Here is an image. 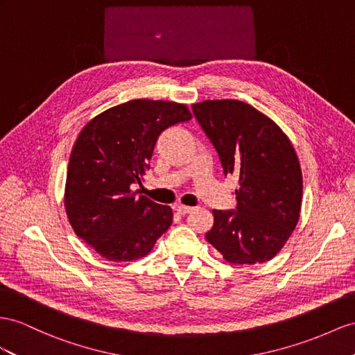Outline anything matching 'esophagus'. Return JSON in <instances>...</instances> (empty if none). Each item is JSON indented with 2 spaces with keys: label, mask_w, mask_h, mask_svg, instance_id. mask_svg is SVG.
Listing matches in <instances>:
<instances>
[{
  "label": "esophagus",
  "mask_w": 355,
  "mask_h": 355,
  "mask_svg": "<svg viewBox=\"0 0 355 355\" xmlns=\"http://www.w3.org/2000/svg\"><path fill=\"white\" fill-rule=\"evenodd\" d=\"M192 210H193L192 207H187V205H177V211H178L180 214H187V213H190Z\"/></svg>",
  "instance_id": "1"
}]
</instances>
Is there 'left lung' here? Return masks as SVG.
I'll use <instances>...</instances> for the list:
<instances>
[{
	"label": "left lung",
	"mask_w": 355,
	"mask_h": 355,
	"mask_svg": "<svg viewBox=\"0 0 355 355\" xmlns=\"http://www.w3.org/2000/svg\"><path fill=\"white\" fill-rule=\"evenodd\" d=\"M192 109L223 174L239 178L237 210H213L205 239L231 264L267 262L285 246L302 208L303 177L293 144L271 118L240 100H205Z\"/></svg>",
	"instance_id": "1"
}]
</instances>
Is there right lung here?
Listing matches in <instances>:
<instances>
[{
    "label": "right lung",
    "mask_w": 355,
    "mask_h": 355,
    "mask_svg": "<svg viewBox=\"0 0 355 355\" xmlns=\"http://www.w3.org/2000/svg\"><path fill=\"white\" fill-rule=\"evenodd\" d=\"M186 105L136 98L94 116L70 154L64 205L79 239L106 261L148 255L172 223L168 205L133 192L168 127L189 121Z\"/></svg>",
    "instance_id": "obj_1"
}]
</instances>
